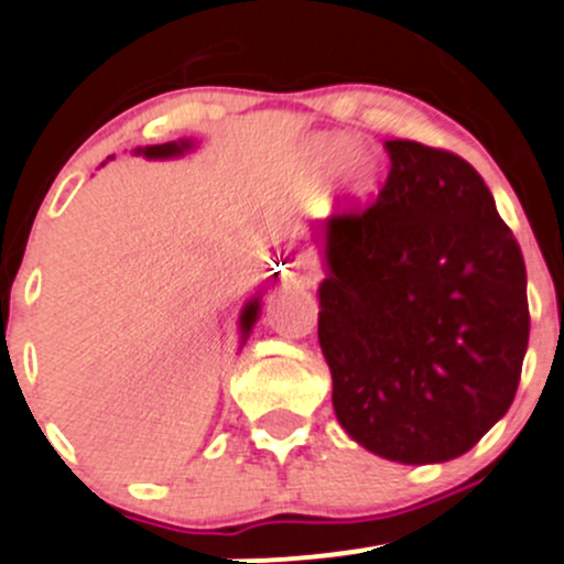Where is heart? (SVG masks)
<instances>
[{"label": "heart", "mask_w": 564, "mask_h": 564, "mask_svg": "<svg viewBox=\"0 0 564 564\" xmlns=\"http://www.w3.org/2000/svg\"><path fill=\"white\" fill-rule=\"evenodd\" d=\"M310 164L315 175L339 166V194L350 203H365L378 188V159L370 150H354V142L348 137H326L312 144Z\"/></svg>", "instance_id": "1"}]
</instances>
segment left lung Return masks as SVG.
Returning <instances> with one entry per match:
<instances>
[{"label":"left lung","mask_w":564,"mask_h":564,"mask_svg":"<svg viewBox=\"0 0 564 564\" xmlns=\"http://www.w3.org/2000/svg\"><path fill=\"white\" fill-rule=\"evenodd\" d=\"M376 203L326 225L317 339L334 414L398 464L469 453L507 414L529 345L527 265L477 170L389 139Z\"/></svg>","instance_id":"left-lung-1"}]
</instances>
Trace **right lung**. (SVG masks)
Listing matches in <instances>:
<instances>
[{
    "label": "right lung",
    "mask_w": 564,
    "mask_h": 564,
    "mask_svg": "<svg viewBox=\"0 0 564 564\" xmlns=\"http://www.w3.org/2000/svg\"><path fill=\"white\" fill-rule=\"evenodd\" d=\"M183 150H188V142H166V144H150V148L144 150H137V153H144L148 159H166V155H177L183 153ZM258 321V301H252V304L243 310L241 315V326H243V334L252 328V323Z\"/></svg>",
    "instance_id": "1"
}]
</instances>
